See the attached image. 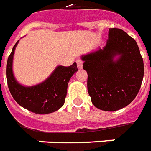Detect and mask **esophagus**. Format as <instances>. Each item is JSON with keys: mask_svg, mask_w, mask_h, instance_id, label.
<instances>
[{"mask_svg": "<svg viewBox=\"0 0 151 151\" xmlns=\"http://www.w3.org/2000/svg\"><path fill=\"white\" fill-rule=\"evenodd\" d=\"M76 63H77V67L79 69H81L83 67V61L80 59V58L76 60Z\"/></svg>", "mask_w": 151, "mask_h": 151, "instance_id": "1", "label": "esophagus"}]
</instances>
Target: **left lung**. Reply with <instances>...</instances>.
<instances>
[{
	"mask_svg": "<svg viewBox=\"0 0 151 151\" xmlns=\"http://www.w3.org/2000/svg\"><path fill=\"white\" fill-rule=\"evenodd\" d=\"M106 46L82 56L88 73V92L93 104L115 111L130 104L138 93L144 63L136 40L123 30L110 28ZM119 55V59L114 58Z\"/></svg>",
	"mask_w": 151,
	"mask_h": 151,
	"instance_id": "obj_1",
	"label": "left lung"
}]
</instances>
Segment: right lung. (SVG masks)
<instances>
[{
    "label": "right lung",
    "instance_id": "obj_1",
    "mask_svg": "<svg viewBox=\"0 0 151 151\" xmlns=\"http://www.w3.org/2000/svg\"><path fill=\"white\" fill-rule=\"evenodd\" d=\"M19 40L13 47L6 67V77L9 92L21 106L36 114H49L63 106L67 96V85L70 77L78 70L76 63L70 67L58 66L52 75L41 84L32 87L19 84L14 77L13 57Z\"/></svg>",
    "mask_w": 151,
    "mask_h": 151
}]
</instances>
